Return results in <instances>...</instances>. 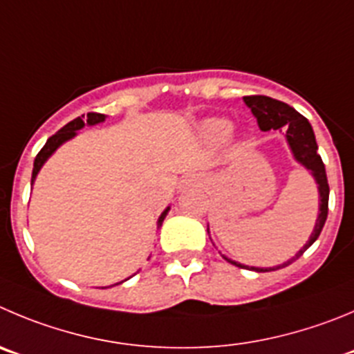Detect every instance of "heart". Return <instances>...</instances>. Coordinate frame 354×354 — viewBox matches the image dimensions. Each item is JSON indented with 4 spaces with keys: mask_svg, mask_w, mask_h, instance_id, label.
I'll return each instance as SVG.
<instances>
[{
    "mask_svg": "<svg viewBox=\"0 0 354 354\" xmlns=\"http://www.w3.org/2000/svg\"><path fill=\"white\" fill-rule=\"evenodd\" d=\"M229 122L222 120V118H216V120H209L206 124V132L207 136L213 138V140H222V138H225L227 134H229Z\"/></svg>",
    "mask_w": 354,
    "mask_h": 354,
    "instance_id": "obj_1",
    "label": "heart"
}]
</instances>
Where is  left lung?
Masks as SVG:
<instances>
[{"instance_id": "obj_1", "label": "left lung", "mask_w": 354, "mask_h": 354, "mask_svg": "<svg viewBox=\"0 0 354 354\" xmlns=\"http://www.w3.org/2000/svg\"><path fill=\"white\" fill-rule=\"evenodd\" d=\"M244 102L252 108L253 115L257 117V124H259L260 131H270V129H272V131H276V129L281 131V127H285L286 138H288V143L293 155H295V158L300 164H304L307 169H311L313 176H315L319 188V214L318 220H316L315 230H313L311 237H309V241L306 243V246H304L292 260L285 262L283 266L269 267V269L252 267L257 272H269V270L281 269V267H286L292 262H295L297 259H300V257L304 255V252H306L307 248L311 246V244L318 239L319 234H322L323 230V225H325L326 222V216H328L330 188L328 180H326L325 164H323L322 157H319L318 153V145H316L315 132H313L309 120H307L304 115H300L297 110H293L292 106H288L286 102L267 97V95H244ZM225 260L232 263V266L241 267V269H250L248 266H241V263L232 262V260L229 259Z\"/></svg>"}]
</instances>
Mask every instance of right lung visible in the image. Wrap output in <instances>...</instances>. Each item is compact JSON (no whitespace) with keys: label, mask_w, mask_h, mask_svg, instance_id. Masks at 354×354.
<instances>
[{"label":"right lung","mask_w":354,"mask_h":354,"mask_svg":"<svg viewBox=\"0 0 354 354\" xmlns=\"http://www.w3.org/2000/svg\"><path fill=\"white\" fill-rule=\"evenodd\" d=\"M102 120H104V115H102V113H95V111H91V113H87V124L94 125V124H99V122H102ZM84 125H85V122L82 120L80 117H78V118H75V120L69 122V124H66L62 129H59L54 136L48 138V141L45 143V147H43L41 150L38 151V155H36V158H35V167H32L31 185H32V181H35L38 171L41 169V166L45 164V160H47V158L50 157V155L54 153V151L57 150V148L61 147L62 143H64V141L71 140V138L77 134L78 129H82ZM167 211H169V207H167V209L160 214V218H158V227H160L162 222H164V218H166Z\"/></svg>","instance_id":"right-lung-1"}]
</instances>
